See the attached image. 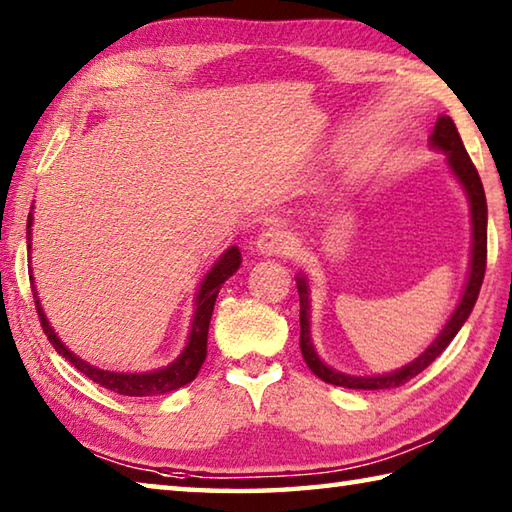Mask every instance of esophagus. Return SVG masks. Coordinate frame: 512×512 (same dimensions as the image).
Returning <instances> with one entry per match:
<instances>
[{"instance_id":"obj_1","label":"esophagus","mask_w":512,"mask_h":512,"mask_svg":"<svg viewBox=\"0 0 512 512\" xmlns=\"http://www.w3.org/2000/svg\"><path fill=\"white\" fill-rule=\"evenodd\" d=\"M294 249V240L290 231L283 227H270L265 229L256 240V251L263 256H288Z\"/></svg>"}]
</instances>
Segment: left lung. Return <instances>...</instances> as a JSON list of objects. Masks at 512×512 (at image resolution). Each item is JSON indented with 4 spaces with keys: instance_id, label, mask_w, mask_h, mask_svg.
Listing matches in <instances>:
<instances>
[{
    "instance_id": "obj_1",
    "label": "left lung",
    "mask_w": 512,
    "mask_h": 512,
    "mask_svg": "<svg viewBox=\"0 0 512 512\" xmlns=\"http://www.w3.org/2000/svg\"><path fill=\"white\" fill-rule=\"evenodd\" d=\"M429 146L445 152L447 166H450L452 175L456 182L468 195L470 204V220H472V249H470V270H468V281H465V290L461 294V301L456 303L452 317L447 319L441 333L429 344L423 353H420L414 362H409L398 371L382 373V375H348L342 371H335L333 366H328L315 351V344L310 339V285L306 274L297 276V288H299V301H301V355L306 360L308 369L317 375L319 380L328 384H335V387L344 389H364V391H380V389H396L400 384L409 382L416 378L418 373H423L429 364H432L438 355H441L447 346H450L452 339L459 333L461 326L468 321L470 312L477 303L483 274H486V254H488V204H486V193H483L481 177L474 168L472 159L461 141V134L456 130L454 121L450 116H438L432 134H429Z\"/></svg>"
}]
</instances>
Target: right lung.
Masks as SVG:
<instances>
[{"instance_id":"right-lung-1","label":"right lung","mask_w":512,"mask_h":512,"mask_svg":"<svg viewBox=\"0 0 512 512\" xmlns=\"http://www.w3.org/2000/svg\"><path fill=\"white\" fill-rule=\"evenodd\" d=\"M31 227H33V213H29V220H26V247H29V251H31ZM240 263H242V258H240L238 247H229L218 258V261L213 263L211 270L204 274L200 288H197V294H195V312H193L191 330H188L184 351L179 353L168 366H164V369H155V371H146V373L105 371V369H98V366L89 364L85 360H80L76 353H71L69 348L60 342L56 330L51 328L49 319H47V315H44V310L40 306L38 292H33L35 308H38L42 330L47 333L49 342L53 344V348H56L58 355L65 357L69 364H74L76 369L83 375H87L89 380H94L96 384H101V387L119 393V396H130V398L161 396V393H170L179 387H184V384H188V382H193L197 371L202 369V364L206 360V337H209V324H211L215 299H218L222 283L227 281L229 276L238 272ZM33 283L35 281L31 274V285Z\"/></svg>"}]
</instances>
